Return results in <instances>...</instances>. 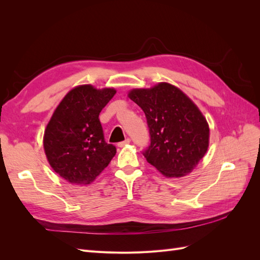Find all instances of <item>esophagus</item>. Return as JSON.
Returning a JSON list of instances; mask_svg holds the SVG:
<instances>
[{
    "mask_svg": "<svg viewBox=\"0 0 260 260\" xmlns=\"http://www.w3.org/2000/svg\"><path fill=\"white\" fill-rule=\"evenodd\" d=\"M130 142H131V140H130V139H125V140L123 141V142L118 143V146H119V147H123V146H125V145L130 144Z\"/></svg>",
    "mask_w": 260,
    "mask_h": 260,
    "instance_id": "esophagus-1",
    "label": "esophagus"
}]
</instances>
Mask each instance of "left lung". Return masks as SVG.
Listing matches in <instances>:
<instances>
[{"label": "left lung", "mask_w": 260, "mask_h": 260, "mask_svg": "<svg viewBox=\"0 0 260 260\" xmlns=\"http://www.w3.org/2000/svg\"><path fill=\"white\" fill-rule=\"evenodd\" d=\"M128 98L146 117L151 135V145L143 153L146 160L166 178L191 174L209 146V125L200 108L168 82L132 89Z\"/></svg>", "instance_id": "1"}]
</instances>
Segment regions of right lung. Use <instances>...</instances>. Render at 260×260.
Masks as SVG:
<instances>
[{"instance_id": "1", "label": "right lung", "mask_w": 260, "mask_h": 260, "mask_svg": "<svg viewBox=\"0 0 260 260\" xmlns=\"http://www.w3.org/2000/svg\"><path fill=\"white\" fill-rule=\"evenodd\" d=\"M116 89L77 85L64 96L46 124L43 147L46 159L68 183H92L113 157L116 147L104 141L99 115Z\"/></svg>"}]
</instances>
